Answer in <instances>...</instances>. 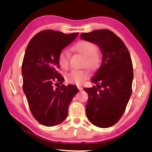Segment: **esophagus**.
<instances>
[{"instance_id":"esophagus-1","label":"esophagus","mask_w":152,"mask_h":152,"mask_svg":"<svg viewBox=\"0 0 152 152\" xmlns=\"http://www.w3.org/2000/svg\"><path fill=\"white\" fill-rule=\"evenodd\" d=\"M78 89L79 90H83V87L81 86H78Z\"/></svg>"}]
</instances>
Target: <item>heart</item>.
I'll return each mask as SVG.
<instances>
[{"instance_id": "1", "label": "heart", "mask_w": 152, "mask_h": 152, "mask_svg": "<svg viewBox=\"0 0 152 152\" xmlns=\"http://www.w3.org/2000/svg\"><path fill=\"white\" fill-rule=\"evenodd\" d=\"M73 52L84 56L82 66H87L89 69L94 70L99 65L100 62V55L96 52V45L88 40H80L72 48ZM58 63L63 69H67L69 63V54L67 51H61L58 55ZM89 72L87 69L72 70L65 76V80L69 83L80 85L88 78Z\"/></svg>"}]
</instances>
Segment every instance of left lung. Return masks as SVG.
I'll return each instance as SVG.
<instances>
[{
    "instance_id": "8db88e82",
    "label": "left lung",
    "mask_w": 152,
    "mask_h": 152,
    "mask_svg": "<svg viewBox=\"0 0 152 152\" xmlns=\"http://www.w3.org/2000/svg\"><path fill=\"white\" fill-rule=\"evenodd\" d=\"M80 38L96 44L102 53L101 65L91 79L97 86L84 88L88 94L87 116L98 127H110L121 119L132 95L131 56L123 40L109 29L83 33Z\"/></svg>"
}]
</instances>
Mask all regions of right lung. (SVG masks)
<instances>
[{
	"instance_id": "add662e5",
	"label": "right lung",
	"mask_w": 152,
	"mask_h": 152,
	"mask_svg": "<svg viewBox=\"0 0 152 152\" xmlns=\"http://www.w3.org/2000/svg\"><path fill=\"white\" fill-rule=\"evenodd\" d=\"M46 29L31 38L22 64L23 89L36 121L47 127L61 123L67 116L68 107L78 89L61 85L64 78L58 72V55L78 36Z\"/></svg>"
}]
</instances>
